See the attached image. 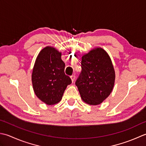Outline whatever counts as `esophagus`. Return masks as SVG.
<instances>
[{
    "mask_svg": "<svg viewBox=\"0 0 146 146\" xmlns=\"http://www.w3.org/2000/svg\"><path fill=\"white\" fill-rule=\"evenodd\" d=\"M70 78H71V80H72V82L74 81V80H75V78H76V76L74 75H72L70 76Z\"/></svg>",
    "mask_w": 146,
    "mask_h": 146,
    "instance_id": "34e87169",
    "label": "esophagus"
}]
</instances>
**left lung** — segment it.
Returning <instances> with one entry per match:
<instances>
[{
  "label": "left lung",
  "mask_w": 146,
  "mask_h": 146,
  "mask_svg": "<svg viewBox=\"0 0 146 146\" xmlns=\"http://www.w3.org/2000/svg\"><path fill=\"white\" fill-rule=\"evenodd\" d=\"M81 68L75 84L82 100L89 105H100L113 88L115 74L111 59L103 49H93L82 56Z\"/></svg>",
  "instance_id": "left-lung-1"
}]
</instances>
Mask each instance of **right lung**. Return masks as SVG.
Listing matches in <instances>:
<instances>
[{
	"instance_id": "right-lung-1",
	"label": "right lung",
	"mask_w": 146,
	"mask_h": 146,
	"mask_svg": "<svg viewBox=\"0 0 146 146\" xmlns=\"http://www.w3.org/2000/svg\"><path fill=\"white\" fill-rule=\"evenodd\" d=\"M65 64L61 53L46 46L40 52L32 73V83L36 96L46 105H54L61 100L71 79L64 72Z\"/></svg>"
}]
</instances>
